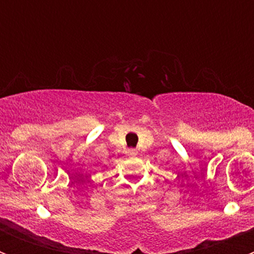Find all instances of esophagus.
I'll list each match as a JSON object with an SVG mask.
<instances>
[{"label": "esophagus", "mask_w": 254, "mask_h": 254, "mask_svg": "<svg viewBox=\"0 0 254 254\" xmlns=\"http://www.w3.org/2000/svg\"><path fill=\"white\" fill-rule=\"evenodd\" d=\"M128 155L129 156H136V155H137V151H136V150H129Z\"/></svg>", "instance_id": "34e87169"}]
</instances>
